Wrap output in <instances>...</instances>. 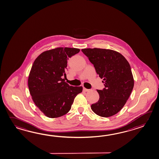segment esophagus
<instances>
[{
  "label": "esophagus",
  "instance_id": "34e87169",
  "mask_svg": "<svg viewBox=\"0 0 159 159\" xmlns=\"http://www.w3.org/2000/svg\"><path fill=\"white\" fill-rule=\"evenodd\" d=\"M89 90V89H87V88H83V91H84V92H87V91H88Z\"/></svg>",
  "mask_w": 159,
  "mask_h": 159
}]
</instances>
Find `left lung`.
Instances as JSON below:
<instances>
[{
	"label": "left lung",
	"instance_id": "obj_1",
	"mask_svg": "<svg viewBox=\"0 0 159 159\" xmlns=\"http://www.w3.org/2000/svg\"><path fill=\"white\" fill-rule=\"evenodd\" d=\"M81 51L93 64L105 86L97 90L99 101L92 104L91 109L100 116H112L123 108L134 88L131 66L121 53L112 49L84 48Z\"/></svg>",
	"mask_w": 159,
	"mask_h": 159
}]
</instances>
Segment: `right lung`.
I'll use <instances>...</instances> for the list:
<instances>
[{
	"label": "right lung",
	"mask_w": 159,
	"mask_h": 159,
	"mask_svg": "<svg viewBox=\"0 0 159 159\" xmlns=\"http://www.w3.org/2000/svg\"><path fill=\"white\" fill-rule=\"evenodd\" d=\"M75 48L57 47L43 52L36 59L29 74L28 85L37 107L49 118L62 116L71 110L83 87L70 86L66 75L68 58L79 52Z\"/></svg>",
	"instance_id": "obj_1"
}]
</instances>
